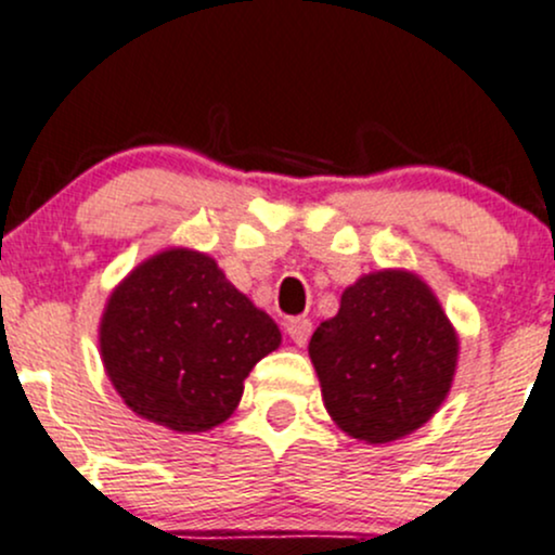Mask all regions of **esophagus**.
Returning a JSON list of instances; mask_svg holds the SVG:
<instances>
[{"mask_svg":"<svg viewBox=\"0 0 555 555\" xmlns=\"http://www.w3.org/2000/svg\"><path fill=\"white\" fill-rule=\"evenodd\" d=\"M310 332H313V324H310V319L306 315H300V319H292L287 324V334L292 337V343L297 347H306L308 339H310Z\"/></svg>","mask_w":555,"mask_h":555,"instance_id":"1","label":"esophagus"}]
</instances>
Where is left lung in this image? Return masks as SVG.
<instances>
[{
	"label": "left lung",
	"instance_id": "obj_1",
	"mask_svg": "<svg viewBox=\"0 0 555 555\" xmlns=\"http://www.w3.org/2000/svg\"><path fill=\"white\" fill-rule=\"evenodd\" d=\"M459 332L418 273L382 268L343 292L308 345L332 422L369 446L400 440L446 403Z\"/></svg>",
	"mask_w": 555,
	"mask_h": 555
}]
</instances>
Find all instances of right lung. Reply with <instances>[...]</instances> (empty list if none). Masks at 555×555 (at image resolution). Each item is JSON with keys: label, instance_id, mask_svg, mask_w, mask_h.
Instances as JSON below:
<instances>
[{"label": "right lung", "instance_id": "add662e5", "mask_svg": "<svg viewBox=\"0 0 555 555\" xmlns=\"http://www.w3.org/2000/svg\"><path fill=\"white\" fill-rule=\"evenodd\" d=\"M282 345V332L229 282L208 253L166 247L107 297L100 356L137 416L179 435L223 424L245 379Z\"/></svg>", "mask_w": 555, "mask_h": 555}]
</instances>
